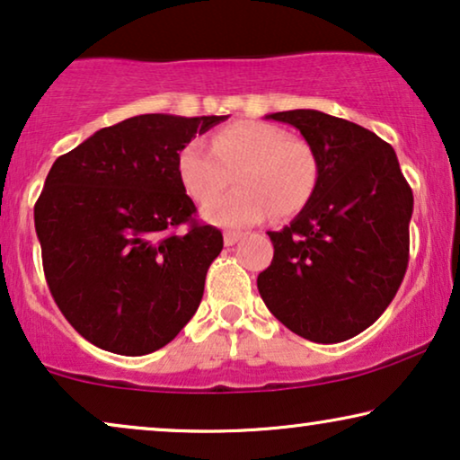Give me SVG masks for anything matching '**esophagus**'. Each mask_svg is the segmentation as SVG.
<instances>
[{
    "mask_svg": "<svg viewBox=\"0 0 460 460\" xmlns=\"http://www.w3.org/2000/svg\"><path fill=\"white\" fill-rule=\"evenodd\" d=\"M241 238H243V232H226L224 244L226 247H232V244H236Z\"/></svg>",
    "mask_w": 460,
    "mask_h": 460,
    "instance_id": "obj_1",
    "label": "esophagus"
}]
</instances>
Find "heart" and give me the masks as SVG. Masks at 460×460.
<instances>
[{
  "instance_id": "1",
  "label": "heart",
  "mask_w": 460,
  "mask_h": 460,
  "mask_svg": "<svg viewBox=\"0 0 460 460\" xmlns=\"http://www.w3.org/2000/svg\"><path fill=\"white\" fill-rule=\"evenodd\" d=\"M180 186L194 203H207L230 184L236 190L203 209L209 224L243 228L266 219L291 217L310 203L320 180L314 146L285 128L263 121H238L211 136V148L200 140L181 146L175 161Z\"/></svg>"
}]
</instances>
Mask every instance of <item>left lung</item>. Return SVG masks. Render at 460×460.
<instances>
[{
  "label": "left lung",
  "mask_w": 460,
  "mask_h": 460,
  "mask_svg": "<svg viewBox=\"0 0 460 460\" xmlns=\"http://www.w3.org/2000/svg\"><path fill=\"white\" fill-rule=\"evenodd\" d=\"M268 119L293 125L312 144L320 180L299 216L268 232L274 260L257 288L295 335L345 341L387 310L404 280L412 190L395 150L360 125L310 109Z\"/></svg>",
  "instance_id": "left-lung-1"
}]
</instances>
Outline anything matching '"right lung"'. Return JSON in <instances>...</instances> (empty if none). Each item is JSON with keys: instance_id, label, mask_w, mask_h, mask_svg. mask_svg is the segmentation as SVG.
Masks as SVG:
<instances>
[{"instance_id": "obj_1", "label": "right lung", "mask_w": 460, "mask_h": 460, "mask_svg": "<svg viewBox=\"0 0 460 460\" xmlns=\"http://www.w3.org/2000/svg\"><path fill=\"white\" fill-rule=\"evenodd\" d=\"M226 119L137 115L54 161L35 203L43 272L56 305L96 348L150 354L197 312L224 236L192 217L175 161Z\"/></svg>"}]
</instances>
